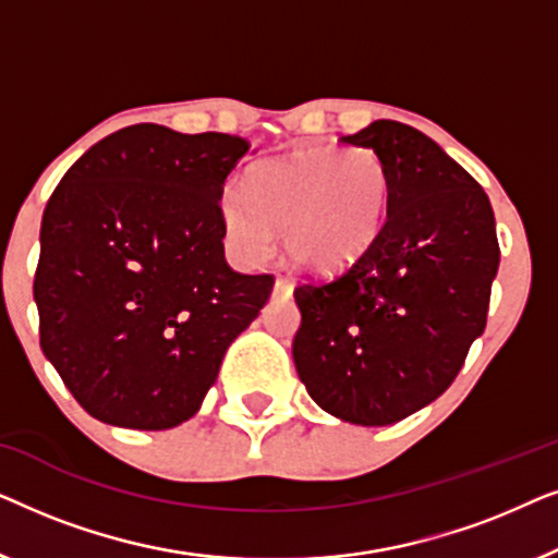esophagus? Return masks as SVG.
Returning a JSON list of instances; mask_svg holds the SVG:
<instances>
[{"mask_svg": "<svg viewBox=\"0 0 558 558\" xmlns=\"http://www.w3.org/2000/svg\"><path fill=\"white\" fill-rule=\"evenodd\" d=\"M274 296H292V284L287 279L274 281Z\"/></svg>", "mask_w": 558, "mask_h": 558, "instance_id": "obj_1", "label": "esophagus"}]
</instances>
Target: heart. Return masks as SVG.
Segmentation results:
<instances>
[{"mask_svg": "<svg viewBox=\"0 0 558 558\" xmlns=\"http://www.w3.org/2000/svg\"><path fill=\"white\" fill-rule=\"evenodd\" d=\"M246 201L220 203L226 233L248 262H264L287 233V254L312 274L345 269L371 246L391 203V178L373 149L312 147L264 159L243 180Z\"/></svg>", "mask_w": 558, "mask_h": 558, "instance_id": "b5f03b06", "label": "heart"}]
</instances>
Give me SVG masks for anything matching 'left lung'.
Instances as JSON below:
<instances>
[{"mask_svg":"<svg viewBox=\"0 0 558 558\" xmlns=\"http://www.w3.org/2000/svg\"><path fill=\"white\" fill-rule=\"evenodd\" d=\"M342 142L384 159L391 203L345 274L294 289L292 355L319 409L386 426L452 386L485 330L500 248L485 190L418 129L378 119Z\"/></svg>","mask_w":558,"mask_h":558,"instance_id":"8db88e82","label":"left lung"}]
</instances>
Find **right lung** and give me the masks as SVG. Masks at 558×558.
Instances as JSON below:
<instances>
[{"instance_id":"obj_1","label":"right lung","mask_w":558,"mask_h":558,"mask_svg":"<svg viewBox=\"0 0 558 558\" xmlns=\"http://www.w3.org/2000/svg\"><path fill=\"white\" fill-rule=\"evenodd\" d=\"M241 136L119 129L63 174L43 213L40 348L98 422L172 429L201 409L269 274L226 264V178Z\"/></svg>"}]
</instances>
